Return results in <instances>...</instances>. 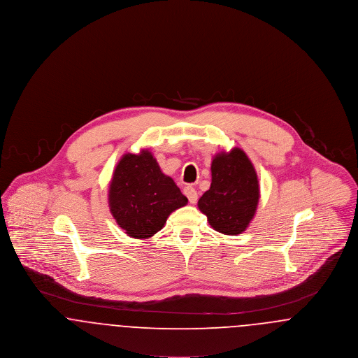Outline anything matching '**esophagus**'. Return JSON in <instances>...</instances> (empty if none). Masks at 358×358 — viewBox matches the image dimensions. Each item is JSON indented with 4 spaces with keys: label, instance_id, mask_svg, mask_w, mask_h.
Instances as JSON below:
<instances>
[{
    "label": "esophagus",
    "instance_id": "obj_1",
    "mask_svg": "<svg viewBox=\"0 0 358 358\" xmlns=\"http://www.w3.org/2000/svg\"><path fill=\"white\" fill-rule=\"evenodd\" d=\"M184 194L187 196L190 204H196V201H197V190L194 187H192V185H187V187H184Z\"/></svg>",
    "mask_w": 358,
    "mask_h": 358
}]
</instances>
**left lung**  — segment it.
I'll return each instance as SVG.
<instances>
[{"mask_svg": "<svg viewBox=\"0 0 358 358\" xmlns=\"http://www.w3.org/2000/svg\"><path fill=\"white\" fill-rule=\"evenodd\" d=\"M210 187L199 200L209 225L235 236L247 229L255 216L260 192L255 168L241 149L216 154L210 165Z\"/></svg>", "mask_w": 358, "mask_h": 358, "instance_id": "left-lung-1", "label": "left lung"}]
</instances>
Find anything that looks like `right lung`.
<instances>
[{"label":"right lung","instance_id":"right-lung-1","mask_svg":"<svg viewBox=\"0 0 358 358\" xmlns=\"http://www.w3.org/2000/svg\"><path fill=\"white\" fill-rule=\"evenodd\" d=\"M187 204V197L162 173L148 149L120 158L110 182L108 205L130 238H152L162 229L173 210Z\"/></svg>","mask_w":358,"mask_h":358}]
</instances>
